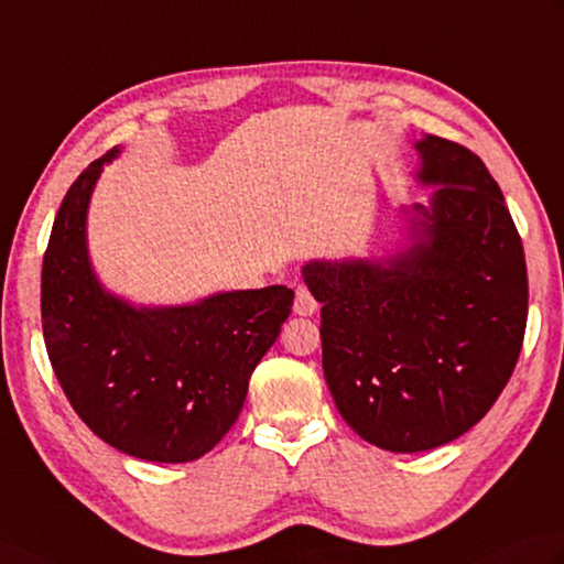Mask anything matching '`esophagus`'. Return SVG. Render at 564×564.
<instances>
[{
    "label": "esophagus",
    "mask_w": 564,
    "mask_h": 564,
    "mask_svg": "<svg viewBox=\"0 0 564 564\" xmlns=\"http://www.w3.org/2000/svg\"><path fill=\"white\" fill-rule=\"evenodd\" d=\"M293 312L300 314V317H312V314L317 312V300L310 295L307 288H297V291H295Z\"/></svg>",
    "instance_id": "esophagus-1"
}]
</instances>
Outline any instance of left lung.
<instances>
[{"mask_svg":"<svg viewBox=\"0 0 564 564\" xmlns=\"http://www.w3.org/2000/svg\"><path fill=\"white\" fill-rule=\"evenodd\" d=\"M415 180L430 206L401 208L389 257L312 259L322 368L338 413L379 449L442 447L486 415L512 377L529 281L505 196L476 153L425 134Z\"/></svg>","mask_w":564,"mask_h":564,"instance_id":"8db88e82","label":"left lung"}]
</instances>
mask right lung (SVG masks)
Here are the masks:
<instances>
[{
    "instance_id": "add662e5",
    "label": "right lung",
    "mask_w": 564,
    "mask_h": 564,
    "mask_svg": "<svg viewBox=\"0 0 564 564\" xmlns=\"http://www.w3.org/2000/svg\"><path fill=\"white\" fill-rule=\"evenodd\" d=\"M120 147L76 177L43 259L47 356L78 417L143 462L185 464L238 421L250 377L276 344L293 291L267 285L192 305H132L110 293L88 257V204Z\"/></svg>"
}]
</instances>
